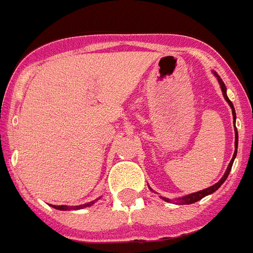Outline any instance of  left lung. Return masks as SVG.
I'll return each mask as SVG.
<instances>
[{
    "label": "left lung",
    "mask_w": 253,
    "mask_h": 253,
    "mask_svg": "<svg viewBox=\"0 0 253 253\" xmlns=\"http://www.w3.org/2000/svg\"><path fill=\"white\" fill-rule=\"evenodd\" d=\"M214 74H215V76H217V73H214ZM217 78H218V82H219V84H221L222 92H223V96H225L226 102L229 103L230 107H231V108H232V117H234V124H235L236 115H235V110H234V106H232V103L230 102V99L227 98V94H226V86H225V84H223V82H222V80H221V78H219V76H217ZM235 132H236V128H235ZM235 146L238 147V132L235 133ZM235 157H236V150H235V153H234V157H232L231 162H230L229 167H227V169H226L225 175H223V177H222L221 180L218 181L217 184H214V185H211V187L207 188V189H204V191L196 192V193H192V195L184 196V197H181V199L175 200V201H176V204H179V205H189V204L196 203V201H199V200L204 199V197H205V196L210 195V193H213V192L217 191L218 188L221 187L222 184L225 183V180H226V179H227V176H229V173H230V171H231L232 163H234V159H235ZM163 200H165V201H169H169H172V200L166 199V197H163Z\"/></svg>",
    "instance_id": "left-lung-1"
}]
</instances>
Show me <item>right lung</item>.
<instances>
[{"instance_id":"1","label":"right lung","mask_w":253,"mask_h":253,"mask_svg":"<svg viewBox=\"0 0 253 253\" xmlns=\"http://www.w3.org/2000/svg\"><path fill=\"white\" fill-rule=\"evenodd\" d=\"M94 201L88 204H84V205H80V207H65V205H53L54 209H58V210H70V209H81V208H87V207H91Z\"/></svg>"}]
</instances>
